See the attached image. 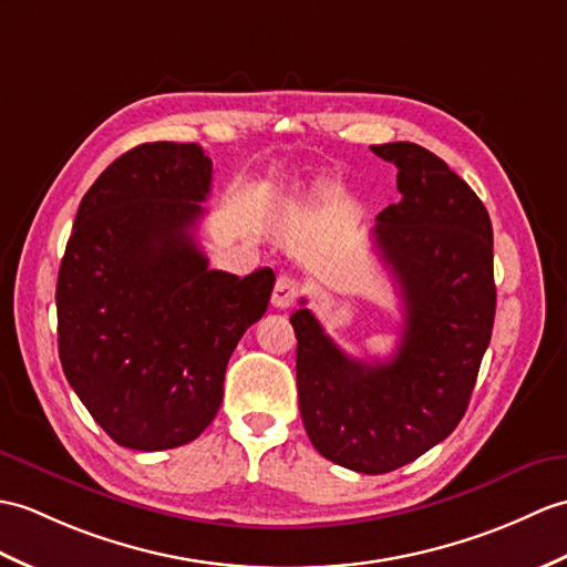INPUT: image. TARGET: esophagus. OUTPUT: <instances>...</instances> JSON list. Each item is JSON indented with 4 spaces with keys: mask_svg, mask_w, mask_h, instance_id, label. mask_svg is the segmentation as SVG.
I'll use <instances>...</instances> for the list:
<instances>
[{
    "mask_svg": "<svg viewBox=\"0 0 567 567\" xmlns=\"http://www.w3.org/2000/svg\"><path fill=\"white\" fill-rule=\"evenodd\" d=\"M301 292V285L289 278V275H280L278 282H275V289H272V307L275 309H289L297 301Z\"/></svg>",
    "mask_w": 567,
    "mask_h": 567,
    "instance_id": "1",
    "label": "esophagus"
}]
</instances>
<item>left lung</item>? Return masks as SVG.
<instances>
[{
  "instance_id": "left-lung-1",
  "label": "left lung",
  "mask_w": 567,
  "mask_h": 567,
  "mask_svg": "<svg viewBox=\"0 0 567 567\" xmlns=\"http://www.w3.org/2000/svg\"><path fill=\"white\" fill-rule=\"evenodd\" d=\"M372 152L399 168L401 203L377 215L372 239L403 301L401 346L386 362H362L307 307L289 323L301 423L316 452L377 476L415 462L464 417L491 343L495 280L491 217L468 183L413 142Z\"/></svg>"
}]
</instances>
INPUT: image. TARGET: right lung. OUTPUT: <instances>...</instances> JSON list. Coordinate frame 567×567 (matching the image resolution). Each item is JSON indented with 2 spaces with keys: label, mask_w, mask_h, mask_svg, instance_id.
<instances>
[{
  "label": "right lung",
  "mask_w": 567,
  "mask_h": 567,
  "mask_svg": "<svg viewBox=\"0 0 567 567\" xmlns=\"http://www.w3.org/2000/svg\"><path fill=\"white\" fill-rule=\"evenodd\" d=\"M213 162L200 144L147 142L103 171L76 209L58 275L64 377L113 442L188 444L213 423L224 372L268 309L275 272L207 268L195 241Z\"/></svg>",
  "instance_id": "1"
}]
</instances>
